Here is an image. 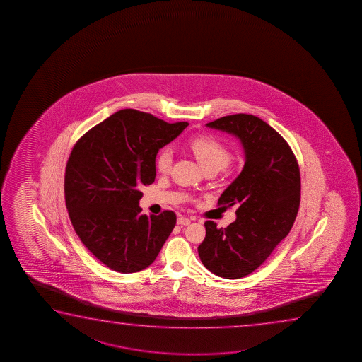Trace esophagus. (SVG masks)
Returning a JSON list of instances; mask_svg holds the SVG:
<instances>
[{
	"label": "esophagus",
	"instance_id": "34e87169",
	"mask_svg": "<svg viewBox=\"0 0 362 362\" xmlns=\"http://www.w3.org/2000/svg\"><path fill=\"white\" fill-rule=\"evenodd\" d=\"M177 223H178V225H180V226H188L189 223H192V221H190L188 218L180 216V218H178V220H177Z\"/></svg>",
	"mask_w": 362,
	"mask_h": 362
}]
</instances>
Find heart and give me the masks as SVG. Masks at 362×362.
Wrapping results in <instances>:
<instances>
[{
  "instance_id": "heart-1",
  "label": "heart",
  "mask_w": 362,
  "mask_h": 362,
  "mask_svg": "<svg viewBox=\"0 0 362 362\" xmlns=\"http://www.w3.org/2000/svg\"><path fill=\"white\" fill-rule=\"evenodd\" d=\"M189 147L193 151L204 169L225 168L233 159V154L228 147L211 136H199L189 141ZM173 152L170 147H162L156 156V169L160 173H167L172 167Z\"/></svg>"
}]
</instances>
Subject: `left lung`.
Segmentation results:
<instances>
[{
  "label": "left lung",
  "mask_w": 362,
  "mask_h": 362,
  "mask_svg": "<svg viewBox=\"0 0 362 362\" xmlns=\"http://www.w3.org/2000/svg\"><path fill=\"white\" fill-rule=\"evenodd\" d=\"M206 127L240 139L245 164L218 202L236 205V220L225 228L204 223L199 257L214 274L236 279L257 269L291 231L300 202V173L286 139L253 115H230Z\"/></svg>",
  "instance_id": "1"
}]
</instances>
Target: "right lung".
Segmentation results:
<instances>
[{"label":"right lung","instance_id":"1","mask_svg":"<svg viewBox=\"0 0 362 362\" xmlns=\"http://www.w3.org/2000/svg\"><path fill=\"white\" fill-rule=\"evenodd\" d=\"M188 122L167 124L119 110L76 142L65 169V204L75 233L99 261L119 273L154 262L177 216L141 214L139 189L156 179V156Z\"/></svg>","mask_w":362,"mask_h":362}]
</instances>
